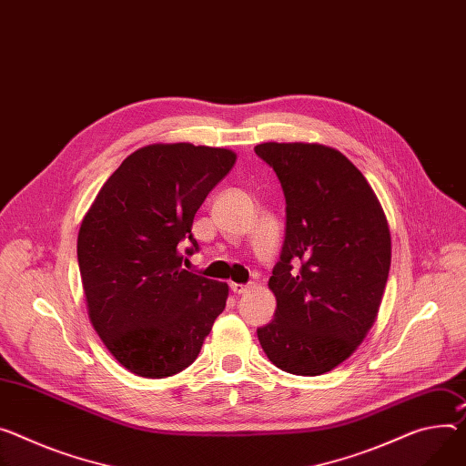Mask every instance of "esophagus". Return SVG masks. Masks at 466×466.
Here are the masks:
<instances>
[{"label": "esophagus", "mask_w": 466, "mask_h": 466, "mask_svg": "<svg viewBox=\"0 0 466 466\" xmlns=\"http://www.w3.org/2000/svg\"><path fill=\"white\" fill-rule=\"evenodd\" d=\"M231 291L235 295H244L249 291V285H242V283H231Z\"/></svg>", "instance_id": "esophagus-1"}]
</instances>
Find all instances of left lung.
<instances>
[{
	"label": "left lung",
	"instance_id": "1",
	"mask_svg": "<svg viewBox=\"0 0 466 466\" xmlns=\"http://www.w3.org/2000/svg\"><path fill=\"white\" fill-rule=\"evenodd\" d=\"M256 155L276 171L288 205L281 256L268 279L276 313L258 338L281 371L323 375L347 360L375 323L391 261L390 228L366 177L339 151L267 141Z\"/></svg>",
	"mask_w": 466,
	"mask_h": 466
}]
</instances>
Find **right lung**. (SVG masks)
<instances>
[{
	"label": "right lung",
	"instance_id": "add662e5",
	"mask_svg": "<svg viewBox=\"0 0 466 466\" xmlns=\"http://www.w3.org/2000/svg\"><path fill=\"white\" fill-rule=\"evenodd\" d=\"M237 155L192 143H153L123 160L78 233L91 325L130 373L164 379L188 368L229 295L228 283L183 268L198 252L192 224Z\"/></svg>",
	"mask_w": 466,
	"mask_h": 466
}]
</instances>
